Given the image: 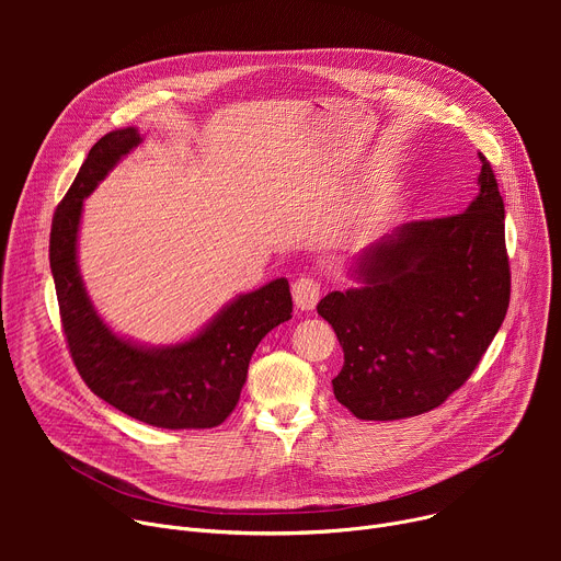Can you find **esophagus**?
Masks as SVG:
<instances>
[{
  "label": "esophagus",
  "mask_w": 561,
  "mask_h": 561,
  "mask_svg": "<svg viewBox=\"0 0 561 561\" xmlns=\"http://www.w3.org/2000/svg\"><path fill=\"white\" fill-rule=\"evenodd\" d=\"M293 301L299 310H312L319 301V284L312 277H299L293 284Z\"/></svg>",
  "instance_id": "esophagus-1"
}]
</instances>
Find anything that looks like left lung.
I'll list each match as a JSON object with an SVG mask.
<instances>
[{
  "label": "left lung",
  "instance_id": "1",
  "mask_svg": "<svg viewBox=\"0 0 561 561\" xmlns=\"http://www.w3.org/2000/svg\"><path fill=\"white\" fill-rule=\"evenodd\" d=\"M479 159V193L463 213L383 234L351 268L359 286L317 304L344 351L335 397L359 420L437 409L470 377L504 322V199L489 159Z\"/></svg>",
  "mask_w": 561,
  "mask_h": 561
}]
</instances>
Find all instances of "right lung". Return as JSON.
<instances>
[{
	"label": "right lung",
	"instance_id": "right-lung-1",
	"mask_svg": "<svg viewBox=\"0 0 561 561\" xmlns=\"http://www.w3.org/2000/svg\"><path fill=\"white\" fill-rule=\"evenodd\" d=\"M144 141L135 126L104 135L55 210L50 271L72 362L106 404L157 428H213L237 407L257 344L293 317L288 279L237 295L202 331L171 346L113 333L95 310L77 264L84 199Z\"/></svg>",
	"mask_w": 561,
	"mask_h": 561
}]
</instances>
